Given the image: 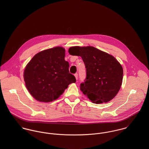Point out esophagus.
Segmentation results:
<instances>
[{
    "mask_svg": "<svg viewBox=\"0 0 149 149\" xmlns=\"http://www.w3.org/2000/svg\"><path fill=\"white\" fill-rule=\"evenodd\" d=\"M74 76H75L76 79L77 80V79H78V74H77V73H75V74H74Z\"/></svg>",
    "mask_w": 149,
    "mask_h": 149,
    "instance_id": "34e87169",
    "label": "esophagus"
}]
</instances>
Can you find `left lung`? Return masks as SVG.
<instances>
[{
    "mask_svg": "<svg viewBox=\"0 0 149 149\" xmlns=\"http://www.w3.org/2000/svg\"><path fill=\"white\" fill-rule=\"evenodd\" d=\"M68 52L81 57L86 76L80 90L93 103L100 104L111 100L120 89L123 70L116 58L93 46H73Z\"/></svg>",
    "mask_w": 149,
    "mask_h": 149,
    "instance_id": "obj_1",
    "label": "left lung"
}]
</instances>
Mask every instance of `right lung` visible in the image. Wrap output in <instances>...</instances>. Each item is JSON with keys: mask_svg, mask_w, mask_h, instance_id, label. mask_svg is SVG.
Instances as JSON below:
<instances>
[{"mask_svg": "<svg viewBox=\"0 0 149 149\" xmlns=\"http://www.w3.org/2000/svg\"><path fill=\"white\" fill-rule=\"evenodd\" d=\"M65 50L55 47L36 54L26 65L23 77L29 93L37 100L50 102L57 99L68 85L75 83L65 60Z\"/></svg>", "mask_w": 149, "mask_h": 149, "instance_id": "add662e5", "label": "right lung"}]
</instances>
